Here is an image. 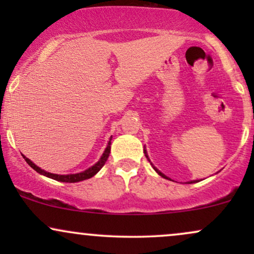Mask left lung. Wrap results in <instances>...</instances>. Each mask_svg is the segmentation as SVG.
<instances>
[{
  "label": "left lung",
  "instance_id": "1",
  "mask_svg": "<svg viewBox=\"0 0 254 254\" xmlns=\"http://www.w3.org/2000/svg\"><path fill=\"white\" fill-rule=\"evenodd\" d=\"M144 153H145V156H147V159L148 160H149V157H148V155H147V150H145L144 149ZM149 162H150V160H149ZM150 165L151 166H153V168H154V170H155V172H156V173L157 174H159V176H161L162 178H165V179H170V178H168L167 176H165V174L164 173H161V172H160L159 170H157V168L156 167H154V165L153 164H151V162H150ZM198 182V180H192V182H189V184H193V183H197Z\"/></svg>",
  "mask_w": 254,
  "mask_h": 254
}]
</instances>
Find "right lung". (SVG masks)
<instances>
[{"label": "right lung", "mask_w": 254, "mask_h": 254, "mask_svg": "<svg viewBox=\"0 0 254 254\" xmlns=\"http://www.w3.org/2000/svg\"><path fill=\"white\" fill-rule=\"evenodd\" d=\"M111 139H112V136H111L109 143H107L106 149L104 150L103 155H101L100 160H99L97 164L93 165L92 167L87 168L86 171L81 172V173L65 174V176H62V174H54V173H50V172H46V171L42 170V168H40V167H38L37 165H34L33 162H32L30 159H27V157H26V156H24V159H25V161L27 162V164L30 165L34 171H37L39 174H43V176H45V177H48V178H51V179L57 180V182H62V183H78V182H82V180L89 179V178L94 177L95 174H97L98 172L100 171L101 168H103V166L105 165V162L107 161V159H109V155H110Z\"/></svg>", "instance_id": "obj_1"}]
</instances>
